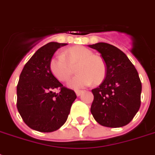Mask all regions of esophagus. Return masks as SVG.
<instances>
[{"instance_id": "1", "label": "esophagus", "mask_w": 155, "mask_h": 155, "mask_svg": "<svg viewBox=\"0 0 155 155\" xmlns=\"http://www.w3.org/2000/svg\"><path fill=\"white\" fill-rule=\"evenodd\" d=\"M82 93H83V91H81V90H76V91H75V94H76L77 97H80V95L82 94Z\"/></svg>"}]
</instances>
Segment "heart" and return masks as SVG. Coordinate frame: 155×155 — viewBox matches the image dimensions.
<instances>
[{"label":"heart","instance_id":"b5f03b06","mask_svg":"<svg viewBox=\"0 0 155 155\" xmlns=\"http://www.w3.org/2000/svg\"><path fill=\"white\" fill-rule=\"evenodd\" d=\"M67 58L61 54L53 56L50 60L49 68L54 77L61 82H66L72 74V67L78 63L75 71L78 73L68 83L71 88L79 89L89 86L93 81L100 84L105 77V63L101 57L87 47H73L66 51Z\"/></svg>","mask_w":155,"mask_h":155}]
</instances>
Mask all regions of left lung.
Instances as JSON below:
<instances>
[{"instance_id": "1", "label": "left lung", "mask_w": 155, "mask_h": 155, "mask_svg": "<svg viewBox=\"0 0 155 155\" xmlns=\"http://www.w3.org/2000/svg\"><path fill=\"white\" fill-rule=\"evenodd\" d=\"M101 54L106 76L92 90L94 100L91 113L100 125L122 127L132 120L141 105L142 83L136 68L126 54L105 42L88 45Z\"/></svg>"}]
</instances>
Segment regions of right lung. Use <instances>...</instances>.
<instances>
[{
    "mask_svg": "<svg viewBox=\"0 0 155 155\" xmlns=\"http://www.w3.org/2000/svg\"><path fill=\"white\" fill-rule=\"evenodd\" d=\"M67 43L51 42L38 50L25 63L17 86V107L24 122L32 130L49 133L66 122L75 92L63 85L51 72L50 60ZM60 88L58 94L53 90Z\"/></svg>",
    "mask_w": 155,
    "mask_h": 155,
    "instance_id": "1",
    "label": "right lung"
}]
</instances>
